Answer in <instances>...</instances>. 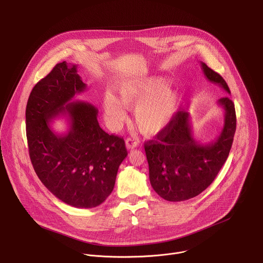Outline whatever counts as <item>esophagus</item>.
I'll return each instance as SVG.
<instances>
[{
	"label": "esophagus",
	"mask_w": 263,
	"mask_h": 263,
	"mask_svg": "<svg viewBox=\"0 0 263 263\" xmlns=\"http://www.w3.org/2000/svg\"><path fill=\"white\" fill-rule=\"evenodd\" d=\"M137 145H138V142H137L136 140H134L133 138L128 137V138L126 139V146H127L128 149H133V148H135Z\"/></svg>",
	"instance_id": "obj_1"
}]
</instances>
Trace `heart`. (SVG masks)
<instances>
[{
  "label": "heart",
  "instance_id": "b5f03b06",
  "mask_svg": "<svg viewBox=\"0 0 263 263\" xmlns=\"http://www.w3.org/2000/svg\"><path fill=\"white\" fill-rule=\"evenodd\" d=\"M170 83L161 77L128 80L103 99V110L112 128L120 127L126 119V108H134L137 127L146 134H156L165 129L179 110L182 98L168 88Z\"/></svg>",
  "mask_w": 263,
  "mask_h": 263
}]
</instances>
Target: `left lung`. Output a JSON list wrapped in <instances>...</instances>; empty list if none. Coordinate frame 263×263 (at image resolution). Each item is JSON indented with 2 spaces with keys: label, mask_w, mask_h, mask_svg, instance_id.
Returning a JSON list of instances; mask_svg holds the SVG:
<instances>
[{
  "label": "left lung",
  "mask_w": 263,
  "mask_h": 263,
  "mask_svg": "<svg viewBox=\"0 0 263 263\" xmlns=\"http://www.w3.org/2000/svg\"><path fill=\"white\" fill-rule=\"evenodd\" d=\"M206 79L230 95L220 74L201 62ZM217 106L224 111L220 133L211 141L202 143L194 137L189 112L178 111L171 124L144 143L149 182L164 200L181 202L197 197L213 182L232 146L236 130L234 104L229 97L220 98Z\"/></svg>",
  "instance_id": "1"
}]
</instances>
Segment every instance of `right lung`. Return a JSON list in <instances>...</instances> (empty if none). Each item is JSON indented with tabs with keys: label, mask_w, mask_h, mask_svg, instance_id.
Returning <instances> with one entry per match:
<instances>
[{
	"label": "right lung",
	"mask_w": 263,
	"mask_h": 263,
	"mask_svg": "<svg viewBox=\"0 0 263 263\" xmlns=\"http://www.w3.org/2000/svg\"><path fill=\"white\" fill-rule=\"evenodd\" d=\"M77 71L78 65L63 61L33 87L26 108L27 140L34 171L47 189L69 206L93 208L114 191L128 153L123 138L100 127L96 106L73 100L87 87ZM60 116L69 124L62 135L50 127Z\"/></svg>",
	"instance_id": "obj_1"
}]
</instances>
